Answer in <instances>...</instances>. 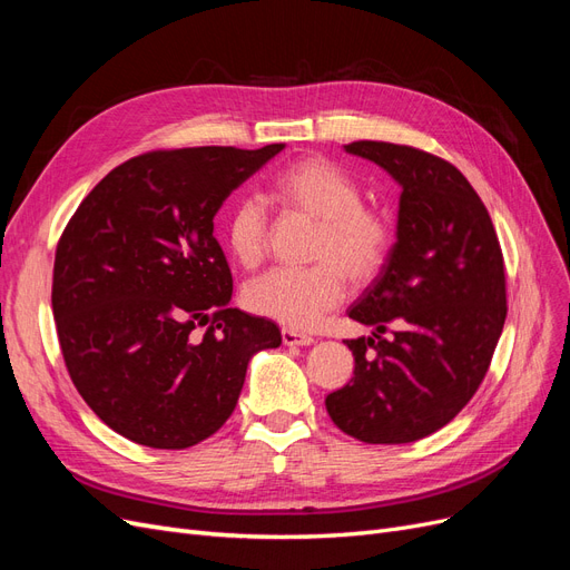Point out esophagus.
Listing matches in <instances>:
<instances>
[{
	"mask_svg": "<svg viewBox=\"0 0 570 570\" xmlns=\"http://www.w3.org/2000/svg\"><path fill=\"white\" fill-rule=\"evenodd\" d=\"M281 335H283V344H287V347H295V344H299V347H308V344H314L312 335L289 331V327H283Z\"/></svg>",
	"mask_w": 570,
	"mask_h": 570,
	"instance_id": "1",
	"label": "esophagus"
}]
</instances>
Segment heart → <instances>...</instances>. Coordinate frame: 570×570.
Returning <instances> with one entry per match:
<instances>
[{
    "mask_svg": "<svg viewBox=\"0 0 570 570\" xmlns=\"http://www.w3.org/2000/svg\"><path fill=\"white\" fill-rule=\"evenodd\" d=\"M271 193L287 212L318 223L312 249L318 264L275 268L254 278L245 287V304L289 331H312L342 302L344 274L354 285H366L381 273L394 243L392 218L364 204L358 183L321 157L285 166L273 178ZM223 243L243 268L262 266L268 252L264 204L254 197L235 199L223 220Z\"/></svg>",
    "mask_w": 570,
    "mask_h": 570,
    "instance_id": "heart-1",
    "label": "heart"
}]
</instances>
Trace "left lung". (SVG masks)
Returning a JSON list of instances; mask_svg holds the SVG:
<instances>
[{
  "label": "left lung",
  "mask_w": 570,
  "mask_h": 570,
  "mask_svg": "<svg viewBox=\"0 0 570 570\" xmlns=\"http://www.w3.org/2000/svg\"><path fill=\"white\" fill-rule=\"evenodd\" d=\"M344 151L387 170L402 195L396 243L350 306L373 335L347 340L354 377L325 409L361 442H416L450 423L488 373L507 318L502 247L485 204L450 161L371 140Z\"/></svg>",
  "instance_id": "obj_1"
}]
</instances>
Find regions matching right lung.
<instances>
[{"label":"right lung","instance_id":"obj_1","mask_svg":"<svg viewBox=\"0 0 570 570\" xmlns=\"http://www.w3.org/2000/svg\"><path fill=\"white\" fill-rule=\"evenodd\" d=\"M283 149L149 151L116 166L68 220L51 285L61 354L118 435L154 450L206 440L235 411L252 356L281 347L278 325L230 306L214 216Z\"/></svg>","mask_w":570,"mask_h":570}]
</instances>
